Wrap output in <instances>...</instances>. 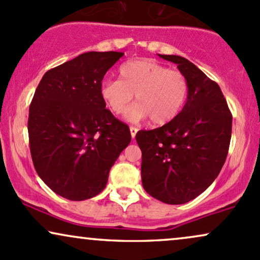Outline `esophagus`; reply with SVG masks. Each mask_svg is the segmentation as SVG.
<instances>
[{"label": "esophagus", "instance_id": "1", "mask_svg": "<svg viewBox=\"0 0 260 260\" xmlns=\"http://www.w3.org/2000/svg\"><path fill=\"white\" fill-rule=\"evenodd\" d=\"M129 131H131V136H132V138L134 139V138H136L137 132H138V128L134 127V126H131V127H129Z\"/></svg>", "mask_w": 260, "mask_h": 260}]
</instances>
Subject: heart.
<instances>
[{
  "mask_svg": "<svg viewBox=\"0 0 260 260\" xmlns=\"http://www.w3.org/2000/svg\"><path fill=\"white\" fill-rule=\"evenodd\" d=\"M100 94L116 115L123 114L136 95L138 104L127 112L128 120L149 117L151 123L165 124L185 105L189 81L179 70L151 59H140L121 65L118 81L105 80L100 86Z\"/></svg>",
  "mask_w": 260,
  "mask_h": 260,
  "instance_id": "b5f03b06",
  "label": "heart"
}]
</instances>
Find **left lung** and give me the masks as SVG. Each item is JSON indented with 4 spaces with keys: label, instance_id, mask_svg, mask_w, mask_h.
<instances>
[{
    "label": "left lung",
    "instance_id": "left-lung-1",
    "mask_svg": "<svg viewBox=\"0 0 260 260\" xmlns=\"http://www.w3.org/2000/svg\"><path fill=\"white\" fill-rule=\"evenodd\" d=\"M174 62L189 81L183 110L162 127L139 131L142 181L145 191L168 205L198 198L218 177L226 160L233 115L217 83L179 55Z\"/></svg>",
    "mask_w": 260,
    "mask_h": 260
}]
</instances>
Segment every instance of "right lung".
<instances>
[{
    "label": "right lung",
    "mask_w": 260,
    "mask_h": 260,
    "mask_svg": "<svg viewBox=\"0 0 260 260\" xmlns=\"http://www.w3.org/2000/svg\"><path fill=\"white\" fill-rule=\"evenodd\" d=\"M121 52H87L43 75L29 109L30 152L41 179L58 195L83 201L104 190L131 142L100 94Z\"/></svg>",
    "instance_id": "1"
}]
</instances>
